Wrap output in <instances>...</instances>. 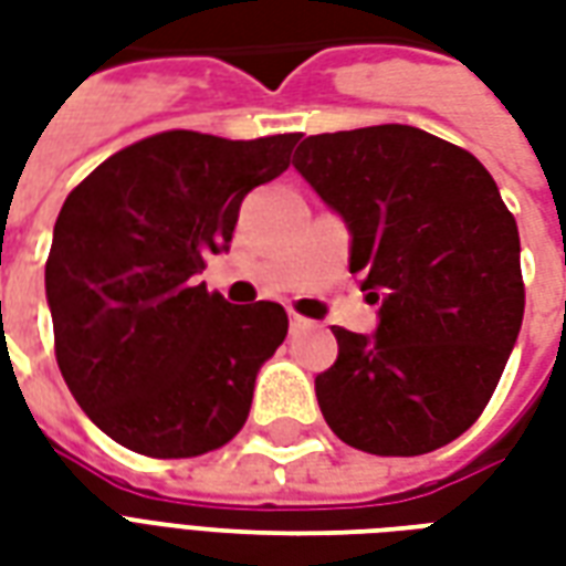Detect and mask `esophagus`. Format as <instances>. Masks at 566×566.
Instances as JSON below:
<instances>
[{"label": "esophagus", "instance_id": "34e87169", "mask_svg": "<svg viewBox=\"0 0 566 566\" xmlns=\"http://www.w3.org/2000/svg\"><path fill=\"white\" fill-rule=\"evenodd\" d=\"M306 327H312V321L303 318V315H296V312H291V331H306Z\"/></svg>", "mask_w": 566, "mask_h": 566}]
</instances>
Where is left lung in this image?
I'll return each mask as SVG.
<instances>
[{"label":"left lung","instance_id":"left-lung-1","mask_svg":"<svg viewBox=\"0 0 566 566\" xmlns=\"http://www.w3.org/2000/svg\"><path fill=\"white\" fill-rule=\"evenodd\" d=\"M294 169L348 227L376 333L336 327L324 421L369 454H427L482 416L518 339L522 242L470 150L406 124L321 133Z\"/></svg>","mask_w":566,"mask_h":566}]
</instances>
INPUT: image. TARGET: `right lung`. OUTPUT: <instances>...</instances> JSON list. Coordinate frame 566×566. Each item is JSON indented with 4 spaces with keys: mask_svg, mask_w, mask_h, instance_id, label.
<instances>
[{
    "mask_svg": "<svg viewBox=\"0 0 566 566\" xmlns=\"http://www.w3.org/2000/svg\"><path fill=\"white\" fill-rule=\"evenodd\" d=\"M296 139L172 129L117 150L63 202L44 266L56 364L124 449L197 458L245 424L287 315L233 306L197 275L230 251L242 199L291 166Z\"/></svg>",
    "mask_w": 566,
    "mask_h": 566,
    "instance_id": "obj_1",
    "label": "right lung"
}]
</instances>
